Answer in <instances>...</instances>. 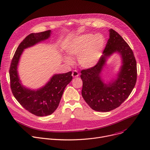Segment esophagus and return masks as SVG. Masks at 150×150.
I'll return each mask as SVG.
<instances>
[{
  "instance_id": "1",
  "label": "esophagus",
  "mask_w": 150,
  "mask_h": 150,
  "mask_svg": "<svg viewBox=\"0 0 150 150\" xmlns=\"http://www.w3.org/2000/svg\"><path fill=\"white\" fill-rule=\"evenodd\" d=\"M72 75L74 78H75V77H78L79 76V74L78 72L76 71H74L72 72Z\"/></svg>"
}]
</instances>
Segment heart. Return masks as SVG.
<instances>
[{
  "instance_id": "obj_1",
  "label": "heart",
  "mask_w": 150,
  "mask_h": 150,
  "mask_svg": "<svg viewBox=\"0 0 150 150\" xmlns=\"http://www.w3.org/2000/svg\"><path fill=\"white\" fill-rule=\"evenodd\" d=\"M105 45V39L100 34H85L74 39L67 46L66 51L70 56H78L81 66L91 68L98 62ZM64 59L68 63H72L69 57Z\"/></svg>"
}]
</instances>
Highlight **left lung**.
Returning <instances> with one entry per match:
<instances>
[{"instance_id":"1","label":"left lung","mask_w":150,"mask_h":150,"mask_svg":"<svg viewBox=\"0 0 150 150\" xmlns=\"http://www.w3.org/2000/svg\"><path fill=\"white\" fill-rule=\"evenodd\" d=\"M115 52L120 54L123 66L117 79L104 84L100 74L107 57ZM83 81L82 96L93 110L109 112L120 106L129 96L137 79V67L133 52L127 43L116 31L110 30V38L103 55L97 64L81 72Z\"/></svg>"}]
</instances>
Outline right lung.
I'll list each match as a JSON object with an SVG mask.
<instances>
[{"instance_id":"1","label":"right lung","mask_w":150,"mask_h":150,"mask_svg":"<svg viewBox=\"0 0 150 150\" xmlns=\"http://www.w3.org/2000/svg\"><path fill=\"white\" fill-rule=\"evenodd\" d=\"M50 33L49 30L27 36L18 45L9 68L10 86L13 96L25 110L38 117L47 116L55 111L66 86L72 79L71 71L54 75L45 86L36 91L27 89L20 83L17 69L23 50L48 39Z\"/></svg>"}]
</instances>
